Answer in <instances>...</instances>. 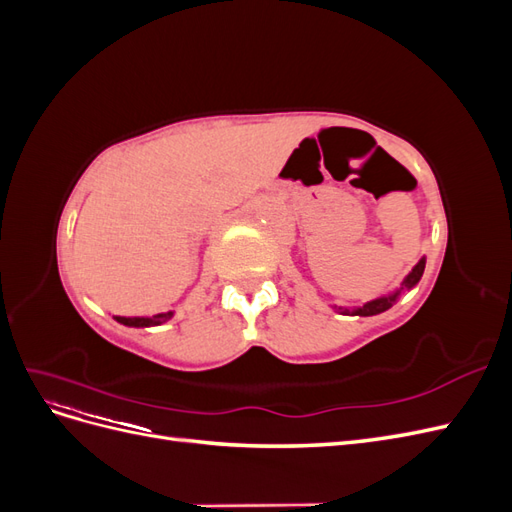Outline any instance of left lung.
I'll return each mask as SVG.
<instances>
[{
	"label": "left lung",
	"mask_w": 512,
	"mask_h": 512,
	"mask_svg": "<svg viewBox=\"0 0 512 512\" xmlns=\"http://www.w3.org/2000/svg\"><path fill=\"white\" fill-rule=\"evenodd\" d=\"M423 271H425V256L416 262L414 269L404 277V282H401V286L389 294H384V297H378L374 301H367L363 303L361 307H342V305H335V309L339 314H348V316H376V314H382L386 312V309L393 307L399 299V294L404 290H412L418 282H421L423 277Z\"/></svg>",
	"instance_id": "obj_1"
}]
</instances>
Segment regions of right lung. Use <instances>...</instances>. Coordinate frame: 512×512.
I'll return each mask as SVG.
<instances>
[{"label": "right lung", "mask_w": 512, "mask_h": 512, "mask_svg": "<svg viewBox=\"0 0 512 512\" xmlns=\"http://www.w3.org/2000/svg\"><path fill=\"white\" fill-rule=\"evenodd\" d=\"M175 312H164V314H156V316H134V318H126V316H115L117 322L126 324V327H158V324H164L166 320L173 318Z\"/></svg>", "instance_id": "1"}]
</instances>
